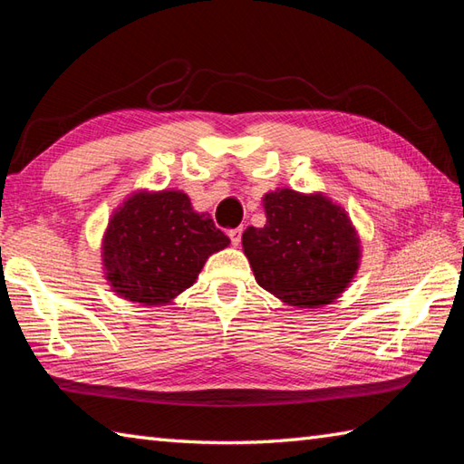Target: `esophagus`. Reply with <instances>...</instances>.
Returning <instances> with one entry per match:
<instances>
[{"instance_id": "esophagus-1", "label": "esophagus", "mask_w": 464, "mask_h": 464, "mask_svg": "<svg viewBox=\"0 0 464 464\" xmlns=\"http://www.w3.org/2000/svg\"><path fill=\"white\" fill-rule=\"evenodd\" d=\"M241 233H243V227H237V229H231L229 231V239H231V243L235 245V247H237V245L241 243Z\"/></svg>"}]
</instances>
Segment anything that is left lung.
<instances>
[{"mask_svg":"<svg viewBox=\"0 0 464 464\" xmlns=\"http://www.w3.org/2000/svg\"><path fill=\"white\" fill-rule=\"evenodd\" d=\"M265 227H247L243 251L255 279L291 307L337 299L359 267L357 231L343 207L321 193L277 189L263 197Z\"/></svg>","mask_w":464,"mask_h":464,"instance_id":"left-lung-1","label":"left lung"}]
</instances>
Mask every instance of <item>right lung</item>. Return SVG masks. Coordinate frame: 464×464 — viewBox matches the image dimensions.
Segmentation results:
<instances>
[{
  "label": "right lung",
  "mask_w": 464,
  "mask_h": 464,
  "mask_svg": "<svg viewBox=\"0 0 464 464\" xmlns=\"http://www.w3.org/2000/svg\"><path fill=\"white\" fill-rule=\"evenodd\" d=\"M229 243L209 215L193 211L185 193L140 191L111 215L103 269L123 299L169 303L191 287L209 255Z\"/></svg>",
  "instance_id": "add662e5"
}]
</instances>
